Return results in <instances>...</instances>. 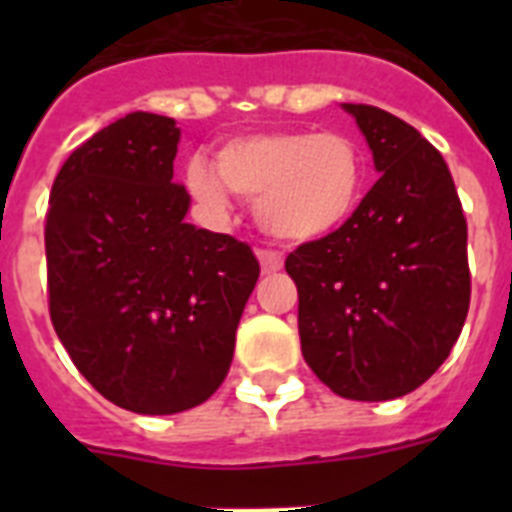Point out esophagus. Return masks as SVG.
<instances>
[{
    "label": "esophagus",
    "instance_id": "obj_1",
    "mask_svg": "<svg viewBox=\"0 0 512 512\" xmlns=\"http://www.w3.org/2000/svg\"><path fill=\"white\" fill-rule=\"evenodd\" d=\"M259 261L264 274H277V271L284 266V259L277 251H259Z\"/></svg>",
    "mask_w": 512,
    "mask_h": 512
}]
</instances>
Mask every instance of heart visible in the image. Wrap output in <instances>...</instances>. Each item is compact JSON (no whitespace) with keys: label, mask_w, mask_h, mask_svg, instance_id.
<instances>
[{"label":"heart","mask_w":512,"mask_h":512,"mask_svg":"<svg viewBox=\"0 0 512 512\" xmlns=\"http://www.w3.org/2000/svg\"><path fill=\"white\" fill-rule=\"evenodd\" d=\"M187 187L210 215L230 212V192L256 202V220L287 243H315L354 217L364 156L341 133L269 130L220 146L215 166L192 158Z\"/></svg>","instance_id":"1"}]
</instances>
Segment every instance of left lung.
Listing matches in <instances>:
<instances>
[{
    "mask_svg": "<svg viewBox=\"0 0 512 512\" xmlns=\"http://www.w3.org/2000/svg\"><path fill=\"white\" fill-rule=\"evenodd\" d=\"M379 179L354 217L287 256L302 356L336 395L382 402L418 390L451 354L469 310L467 220L441 153L400 117L343 104Z\"/></svg>",
    "mask_w": 512,
    "mask_h": 512,
    "instance_id": "left-lung-1",
    "label": "left lung"
}]
</instances>
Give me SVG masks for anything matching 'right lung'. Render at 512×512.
Here are the masks:
<instances>
[{"label":"right lung","mask_w":512,"mask_h":512,"mask_svg":"<svg viewBox=\"0 0 512 512\" xmlns=\"http://www.w3.org/2000/svg\"><path fill=\"white\" fill-rule=\"evenodd\" d=\"M179 138L174 117H120L66 158L45 217L53 328L94 390L140 415L223 384L259 279L246 243L184 220Z\"/></svg>","instance_id":"right-lung-1"}]
</instances>
